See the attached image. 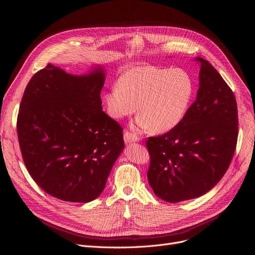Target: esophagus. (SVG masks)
<instances>
[{
	"mask_svg": "<svg viewBox=\"0 0 255 255\" xmlns=\"http://www.w3.org/2000/svg\"><path fill=\"white\" fill-rule=\"evenodd\" d=\"M138 140H139V138L135 134H133L132 132L126 131L124 133V141L126 143H130V142H133V141H138Z\"/></svg>",
	"mask_w": 255,
	"mask_h": 255,
	"instance_id": "esophagus-1",
	"label": "esophagus"
}]
</instances>
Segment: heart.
Masks as SVG:
<instances>
[{
  "instance_id": "b5f03b06",
  "label": "heart",
  "mask_w": 255,
  "mask_h": 255,
  "mask_svg": "<svg viewBox=\"0 0 255 255\" xmlns=\"http://www.w3.org/2000/svg\"><path fill=\"white\" fill-rule=\"evenodd\" d=\"M193 94V79L184 69L143 65L125 71L103 100L114 119L135 113L138 103L136 127H151L160 133L175 128L184 119Z\"/></svg>"
}]
</instances>
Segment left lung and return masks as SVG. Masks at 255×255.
Here are the masks:
<instances>
[{"label": "left lung", "mask_w": 255, "mask_h": 255, "mask_svg": "<svg viewBox=\"0 0 255 255\" xmlns=\"http://www.w3.org/2000/svg\"><path fill=\"white\" fill-rule=\"evenodd\" d=\"M195 60L200 63L196 100L175 128L146 140L149 184L168 203L210 191L229 168L238 140V107L232 89L208 61Z\"/></svg>", "instance_id": "obj_1"}]
</instances>
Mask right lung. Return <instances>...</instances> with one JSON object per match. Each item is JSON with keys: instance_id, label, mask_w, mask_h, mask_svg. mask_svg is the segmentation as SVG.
Instances as JSON below:
<instances>
[{"instance_id": "right-lung-1", "label": "right lung", "mask_w": 255, "mask_h": 255, "mask_svg": "<svg viewBox=\"0 0 255 255\" xmlns=\"http://www.w3.org/2000/svg\"><path fill=\"white\" fill-rule=\"evenodd\" d=\"M105 74L71 75L48 64L26 86L17 116L24 165L47 194L89 203L103 191L124 149L123 129L102 111Z\"/></svg>"}]
</instances>
